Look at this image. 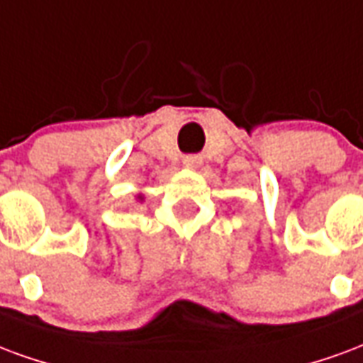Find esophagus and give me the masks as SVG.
<instances>
[{
	"mask_svg": "<svg viewBox=\"0 0 363 363\" xmlns=\"http://www.w3.org/2000/svg\"><path fill=\"white\" fill-rule=\"evenodd\" d=\"M184 166L185 168H199L201 166V156H195V155H189V156H184Z\"/></svg>",
	"mask_w": 363,
	"mask_h": 363,
	"instance_id": "1",
	"label": "esophagus"
}]
</instances>
